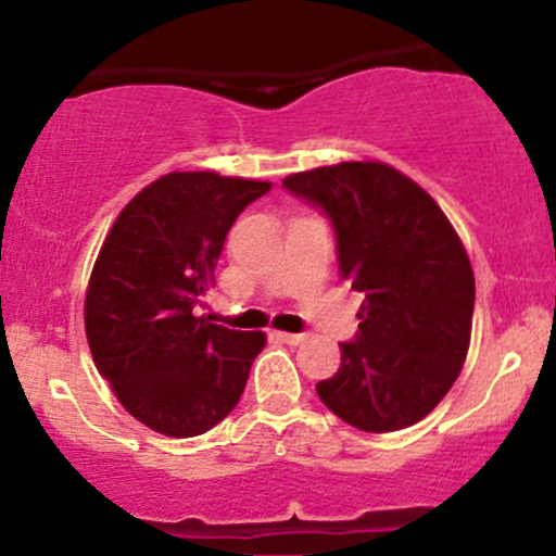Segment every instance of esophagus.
Here are the masks:
<instances>
[{
	"instance_id": "obj_1",
	"label": "esophagus",
	"mask_w": 556,
	"mask_h": 556,
	"mask_svg": "<svg viewBox=\"0 0 556 556\" xmlns=\"http://www.w3.org/2000/svg\"><path fill=\"white\" fill-rule=\"evenodd\" d=\"M274 337L287 344H300V342H305V337L308 334H295V331H274Z\"/></svg>"
}]
</instances>
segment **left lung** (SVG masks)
<instances>
[{"mask_svg": "<svg viewBox=\"0 0 556 556\" xmlns=\"http://www.w3.org/2000/svg\"><path fill=\"white\" fill-rule=\"evenodd\" d=\"M329 216L340 277L363 292L340 371L316 384L361 431L418 424L450 392L468 355L476 279L455 227L420 185L381 162H342L285 177Z\"/></svg>", "mask_w": 556, "mask_h": 556, "instance_id": "1", "label": "left lung"}]
</instances>
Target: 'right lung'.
Returning a JSON list of instances; mask_svg holds the SVG:
<instances>
[{
	"label": "right lung",
	"mask_w": 556,
	"mask_h": 556,
	"mask_svg": "<svg viewBox=\"0 0 556 556\" xmlns=\"http://www.w3.org/2000/svg\"><path fill=\"white\" fill-rule=\"evenodd\" d=\"M271 182L169 172L117 216L86 292V334L117 400L164 437H198L238 405L261 331L198 316L242 208Z\"/></svg>",
	"instance_id": "obj_1"
}]
</instances>
